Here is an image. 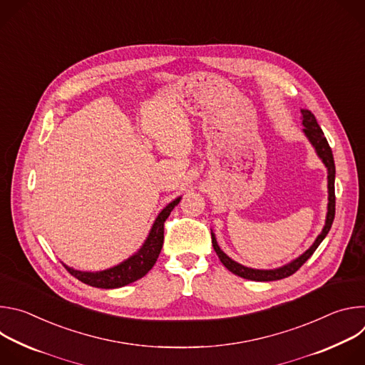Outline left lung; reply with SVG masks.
Masks as SVG:
<instances>
[{"instance_id": "1", "label": "left lung", "mask_w": 365, "mask_h": 365, "mask_svg": "<svg viewBox=\"0 0 365 365\" xmlns=\"http://www.w3.org/2000/svg\"><path fill=\"white\" fill-rule=\"evenodd\" d=\"M302 111V124H303V133L306 135V138L309 140V143L314 145L318 158L322 160V163L325 165L327 170H328V212H327V220H325V225L321 231V234L317 237L315 242L312 244L302 255H299L297 258L292 259L290 263L277 267V269H272V270H258V269H251V267H245L234 259L231 257H228L218 245L215 234L211 231L212 234V245L215 252L218 254L221 263L234 274L247 279V280H254V282H273V280H280L284 277L292 276L293 273H296L306 262L307 258L315 252V250L319 247V244L324 241V238L328 235L334 218H335V163H334V155H332V150L324 135L322 128L319 127L315 115L312 114L309 110H300Z\"/></svg>"}]
</instances>
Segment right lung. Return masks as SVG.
I'll use <instances>...</instances> for the list:
<instances>
[{"mask_svg":"<svg viewBox=\"0 0 365 365\" xmlns=\"http://www.w3.org/2000/svg\"><path fill=\"white\" fill-rule=\"evenodd\" d=\"M180 199L182 196L176 197L163 207L162 212L153 222L151 230L140 250L127 259H124L123 263L102 272H81L66 264L63 266L73 277L85 284L98 289H117L144 277L155 264V262H158L165 240V221L173 211V207L180 202Z\"/></svg>","mask_w":365,"mask_h":365,"instance_id":"1","label":"right lung"}]
</instances>
